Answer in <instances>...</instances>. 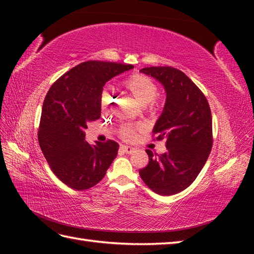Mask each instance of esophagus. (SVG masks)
Masks as SVG:
<instances>
[{"label":"esophagus","instance_id":"34e87169","mask_svg":"<svg viewBox=\"0 0 254 254\" xmlns=\"http://www.w3.org/2000/svg\"><path fill=\"white\" fill-rule=\"evenodd\" d=\"M121 149L123 150L124 153H127V154H132L134 152V147L127 146V145H123V146H121Z\"/></svg>","mask_w":254,"mask_h":254}]
</instances>
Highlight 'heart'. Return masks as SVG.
<instances>
[{"mask_svg": "<svg viewBox=\"0 0 254 254\" xmlns=\"http://www.w3.org/2000/svg\"><path fill=\"white\" fill-rule=\"evenodd\" d=\"M124 87L132 95L138 104L145 106L148 109H153L156 106L155 96L157 94V86L149 77L145 75H133L132 77L124 82ZM113 105L112 94L109 89H106L101 96L102 110L110 109ZM137 128L136 126L126 124L122 127V134L124 137H132Z\"/></svg>", "mask_w": 254, "mask_h": 254, "instance_id": "b5f03b06", "label": "heart"}]
</instances>
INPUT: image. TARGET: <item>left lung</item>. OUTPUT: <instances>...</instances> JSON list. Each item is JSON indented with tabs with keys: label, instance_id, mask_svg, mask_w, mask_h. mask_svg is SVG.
Segmentation results:
<instances>
[{
	"label": "left lung",
	"instance_id": "obj_1",
	"mask_svg": "<svg viewBox=\"0 0 254 254\" xmlns=\"http://www.w3.org/2000/svg\"><path fill=\"white\" fill-rule=\"evenodd\" d=\"M141 72L164 86L166 104L153 133L166 139L167 152L154 156L139 176L159 195H174L196 179L213 145L212 113L207 99L187 75L171 66L144 67Z\"/></svg>",
	"mask_w": 254,
	"mask_h": 254
}]
</instances>
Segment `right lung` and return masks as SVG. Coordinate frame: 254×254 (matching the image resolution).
Listing matches in <instances>:
<instances>
[{
  "label": "right lung",
  "instance_id": "obj_1",
  "mask_svg": "<svg viewBox=\"0 0 254 254\" xmlns=\"http://www.w3.org/2000/svg\"><path fill=\"white\" fill-rule=\"evenodd\" d=\"M132 68L128 64L87 61L62 75L48 91L38 141L51 170L74 190L96 186L117 157V142L91 145L85 141V128L100 118L105 84Z\"/></svg>",
  "mask_w": 254,
  "mask_h": 254
}]
</instances>
